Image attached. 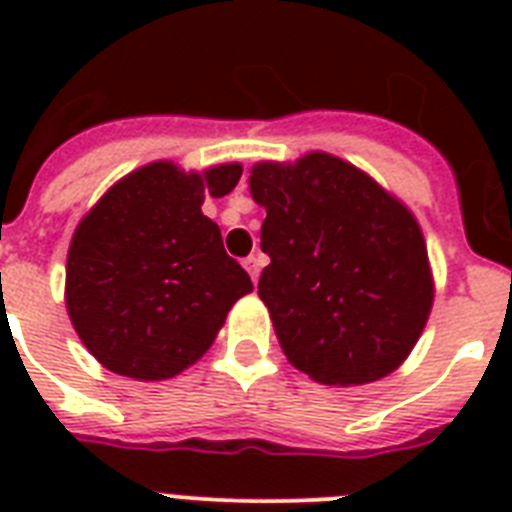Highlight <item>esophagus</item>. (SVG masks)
Returning <instances> with one entry per match:
<instances>
[{"mask_svg": "<svg viewBox=\"0 0 512 512\" xmlns=\"http://www.w3.org/2000/svg\"><path fill=\"white\" fill-rule=\"evenodd\" d=\"M244 268H247L252 281L257 284V279H260V268H263V255H249L247 260H244Z\"/></svg>", "mask_w": 512, "mask_h": 512, "instance_id": "obj_1", "label": "esophagus"}]
</instances>
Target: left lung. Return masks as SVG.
<instances>
[{
    "label": "left lung",
    "mask_w": 512,
    "mask_h": 512,
    "mask_svg": "<svg viewBox=\"0 0 512 512\" xmlns=\"http://www.w3.org/2000/svg\"><path fill=\"white\" fill-rule=\"evenodd\" d=\"M265 207L257 295L289 364L324 385L388 377L433 305L428 247L409 209L353 164L305 154L249 175Z\"/></svg>",
    "instance_id": "left-lung-1"
}]
</instances>
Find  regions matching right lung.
Returning a JSON list of instances; mask_svg holds the SVG:
<instances>
[{
	"label": "right lung",
	"mask_w": 512,
	"mask_h": 512,
	"mask_svg": "<svg viewBox=\"0 0 512 512\" xmlns=\"http://www.w3.org/2000/svg\"><path fill=\"white\" fill-rule=\"evenodd\" d=\"M241 164L183 172L151 162L111 185L76 225L66 263V308L100 364L132 380H170L196 364L249 273L225 255L204 196L236 188Z\"/></svg>",
	"instance_id": "1"
}]
</instances>
